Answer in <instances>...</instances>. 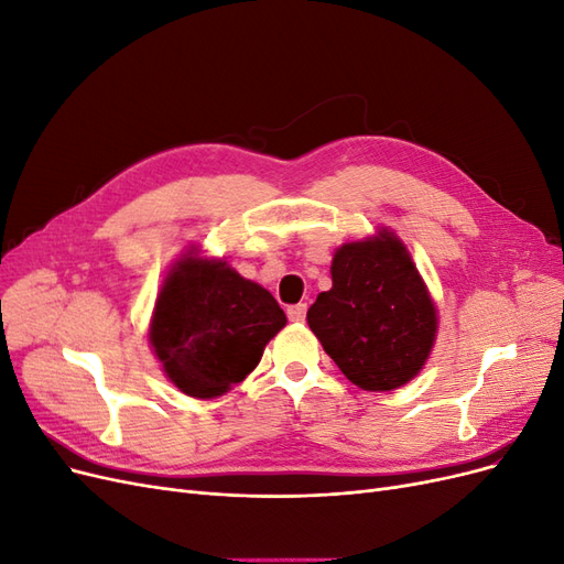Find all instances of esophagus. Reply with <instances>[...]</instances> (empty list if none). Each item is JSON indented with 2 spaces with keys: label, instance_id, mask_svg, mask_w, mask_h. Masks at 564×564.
<instances>
[{
  "label": "esophagus",
  "instance_id": "34e87169",
  "mask_svg": "<svg viewBox=\"0 0 564 564\" xmlns=\"http://www.w3.org/2000/svg\"><path fill=\"white\" fill-rule=\"evenodd\" d=\"M305 313H308V305H305V303H296V305H292V308L286 311V315H289V319H292V322H303Z\"/></svg>",
  "mask_w": 564,
  "mask_h": 564
}]
</instances>
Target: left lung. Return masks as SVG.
Here are the masks:
<instances>
[{"label":"left lung","mask_w":564,"mask_h":564,"mask_svg":"<svg viewBox=\"0 0 564 564\" xmlns=\"http://www.w3.org/2000/svg\"><path fill=\"white\" fill-rule=\"evenodd\" d=\"M305 319L344 377L369 392L419 377L440 327L412 253L390 228L334 251L332 289Z\"/></svg>","instance_id":"8db88e82"}]
</instances>
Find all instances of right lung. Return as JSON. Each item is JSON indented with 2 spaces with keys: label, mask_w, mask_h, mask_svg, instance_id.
Instances as JSON below:
<instances>
[{
  "label": "right lung",
  "mask_w": 564,
  "mask_h": 564,
  "mask_svg": "<svg viewBox=\"0 0 564 564\" xmlns=\"http://www.w3.org/2000/svg\"><path fill=\"white\" fill-rule=\"evenodd\" d=\"M286 315L228 261L185 249L166 270L148 340L164 377L197 400L226 395L261 362Z\"/></svg>",
  "instance_id": "obj_1"
}]
</instances>
